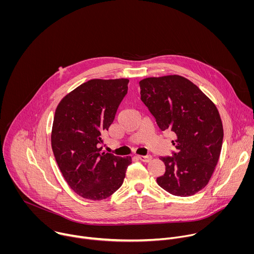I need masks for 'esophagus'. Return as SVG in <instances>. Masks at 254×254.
Listing matches in <instances>:
<instances>
[{
  "label": "esophagus",
  "mask_w": 254,
  "mask_h": 254,
  "mask_svg": "<svg viewBox=\"0 0 254 254\" xmlns=\"http://www.w3.org/2000/svg\"><path fill=\"white\" fill-rule=\"evenodd\" d=\"M136 158H137L139 161L144 162V163H148V162H150V161L152 160V156H150V155H148V156H137Z\"/></svg>",
  "instance_id": "1"
}]
</instances>
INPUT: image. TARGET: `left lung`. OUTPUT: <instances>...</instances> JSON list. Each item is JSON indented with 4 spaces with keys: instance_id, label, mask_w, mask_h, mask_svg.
<instances>
[{
    "instance_id": "left-lung-1",
    "label": "left lung",
    "mask_w": 254,
    "mask_h": 254,
    "mask_svg": "<svg viewBox=\"0 0 254 254\" xmlns=\"http://www.w3.org/2000/svg\"><path fill=\"white\" fill-rule=\"evenodd\" d=\"M140 99L161 130L176 134L172 157L158 185L174 196L188 197L201 191L218 163L223 126L216 105L197 85L180 75L148 77L139 81Z\"/></svg>"
}]
</instances>
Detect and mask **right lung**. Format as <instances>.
I'll return each mask as SVG.
<instances>
[{
  "label": "right lung",
  "mask_w": 254,
  "mask_h": 254,
  "mask_svg": "<svg viewBox=\"0 0 254 254\" xmlns=\"http://www.w3.org/2000/svg\"><path fill=\"white\" fill-rule=\"evenodd\" d=\"M128 79H91L65 95L55 111L51 146L68 186L89 200L113 195L131 158L101 152V134L113 124Z\"/></svg>",
  "instance_id": "obj_1"
}]
</instances>
